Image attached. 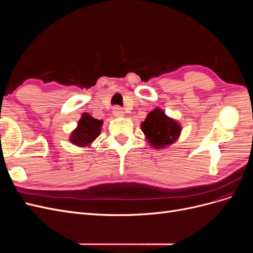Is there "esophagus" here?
I'll use <instances>...</instances> for the list:
<instances>
[{
  "mask_svg": "<svg viewBox=\"0 0 253 253\" xmlns=\"http://www.w3.org/2000/svg\"><path fill=\"white\" fill-rule=\"evenodd\" d=\"M113 115L115 117H124L125 111L122 110L120 106H115V108L113 109Z\"/></svg>",
  "mask_w": 253,
  "mask_h": 253,
  "instance_id": "esophagus-1",
  "label": "esophagus"
}]
</instances>
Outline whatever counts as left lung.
Wrapping results in <instances>:
<instances>
[{
	"instance_id": "obj_1",
	"label": "left lung",
	"mask_w": 253,
	"mask_h": 253,
	"mask_svg": "<svg viewBox=\"0 0 253 253\" xmlns=\"http://www.w3.org/2000/svg\"><path fill=\"white\" fill-rule=\"evenodd\" d=\"M140 126L145 140L156 150L173 144L179 138L182 129L177 120L168 116L160 108L150 112Z\"/></svg>"
}]
</instances>
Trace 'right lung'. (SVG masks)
<instances>
[{
  "instance_id": "obj_1",
  "label": "right lung",
  "mask_w": 253,
  "mask_h": 253,
  "mask_svg": "<svg viewBox=\"0 0 253 253\" xmlns=\"http://www.w3.org/2000/svg\"><path fill=\"white\" fill-rule=\"evenodd\" d=\"M103 120L94 118L88 113H82L77 126L70 135L71 143L80 148H88L101 133Z\"/></svg>"
}]
</instances>
